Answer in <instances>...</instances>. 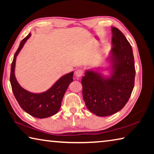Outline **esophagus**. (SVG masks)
I'll list each match as a JSON object with an SVG mask.
<instances>
[{
  "mask_svg": "<svg viewBox=\"0 0 154 154\" xmlns=\"http://www.w3.org/2000/svg\"><path fill=\"white\" fill-rule=\"evenodd\" d=\"M83 75V70L82 69H78L75 72V76L77 77H82V75Z\"/></svg>",
  "mask_w": 154,
  "mask_h": 154,
  "instance_id": "1",
  "label": "esophagus"
}]
</instances>
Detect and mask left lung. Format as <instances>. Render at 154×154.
Returning a JSON list of instances; mask_svg holds the SVG:
<instances>
[{
	"instance_id": "1",
	"label": "left lung",
	"mask_w": 154,
	"mask_h": 154,
	"mask_svg": "<svg viewBox=\"0 0 154 154\" xmlns=\"http://www.w3.org/2000/svg\"><path fill=\"white\" fill-rule=\"evenodd\" d=\"M111 30L113 47L108 58L111 63L110 77L103 76L98 69L86 70L82 79L86 107L100 117L120 111L128 101L134 85L132 47L118 28L111 27Z\"/></svg>"
}]
</instances>
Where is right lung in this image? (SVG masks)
Masks as SVG:
<instances>
[{
  "mask_svg": "<svg viewBox=\"0 0 154 154\" xmlns=\"http://www.w3.org/2000/svg\"><path fill=\"white\" fill-rule=\"evenodd\" d=\"M30 36L29 33L21 41L15 52L11 64L10 82L15 97L23 110L35 118H46L54 116L60 110L65 92L73 81L74 72L63 75L49 90L42 93H32L21 87L15 76V61L18 54Z\"/></svg>",
  "mask_w": 154,
  "mask_h": 154,
  "instance_id": "add662e5",
  "label": "right lung"
}]
</instances>
